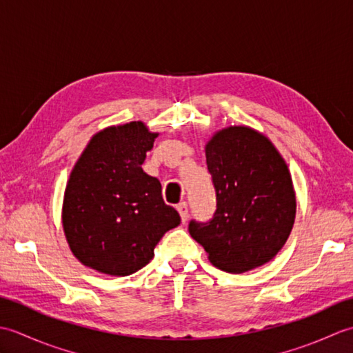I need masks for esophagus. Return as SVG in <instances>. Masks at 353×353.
<instances>
[{
	"label": "esophagus",
	"mask_w": 353,
	"mask_h": 353,
	"mask_svg": "<svg viewBox=\"0 0 353 353\" xmlns=\"http://www.w3.org/2000/svg\"><path fill=\"white\" fill-rule=\"evenodd\" d=\"M177 211L181 214V219L183 223L188 220V203H186V201H182V203L177 205Z\"/></svg>",
	"instance_id": "34e87169"
}]
</instances>
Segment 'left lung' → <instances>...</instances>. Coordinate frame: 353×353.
<instances>
[{"label": "left lung", "instance_id": "left-lung-1", "mask_svg": "<svg viewBox=\"0 0 353 353\" xmlns=\"http://www.w3.org/2000/svg\"><path fill=\"white\" fill-rule=\"evenodd\" d=\"M206 163L216 209L206 223L190 221L191 236L228 273L264 265L287 243L296 219V194L283 157L262 133L232 125L208 142Z\"/></svg>", "mask_w": 353, "mask_h": 353}]
</instances>
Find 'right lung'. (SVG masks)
<instances>
[{"label":"right lung","mask_w":353,"mask_h":353,"mask_svg":"<svg viewBox=\"0 0 353 353\" xmlns=\"http://www.w3.org/2000/svg\"><path fill=\"white\" fill-rule=\"evenodd\" d=\"M157 133L144 123L112 125L95 133L66 183L62 224L81 264L110 276L145 267L165 232L181 215L165 205L162 186L142 170Z\"/></svg>","instance_id":"add662e5"}]
</instances>
